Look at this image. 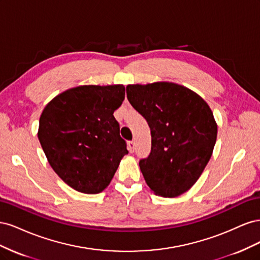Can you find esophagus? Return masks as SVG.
<instances>
[{
	"instance_id": "obj_1",
	"label": "esophagus",
	"mask_w": 260,
	"mask_h": 260,
	"mask_svg": "<svg viewBox=\"0 0 260 260\" xmlns=\"http://www.w3.org/2000/svg\"><path fill=\"white\" fill-rule=\"evenodd\" d=\"M135 148H136V143L133 142V141H129L128 142V149L130 153H133L135 152Z\"/></svg>"
}]
</instances>
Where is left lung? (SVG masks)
<instances>
[{"label":"left lung","instance_id":"left-lung-1","mask_svg":"<svg viewBox=\"0 0 260 260\" xmlns=\"http://www.w3.org/2000/svg\"><path fill=\"white\" fill-rule=\"evenodd\" d=\"M127 98L151 129L152 151L140 160L149 188L177 198L195 184L217 140V122L198 93L174 82L127 85Z\"/></svg>","mask_w":260,"mask_h":260}]
</instances>
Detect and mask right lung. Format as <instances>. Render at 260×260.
Instances as JSON below:
<instances>
[{
    "label": "right lung",
    "instance_id": "right-lung-1",
    "mask_svg": "<svg viewBox=\"0 0 260 260\" xmlns=\"http://www.w3.org/2000/svg\"><path fill=\"white\" fill-rule=\"evenodd\" d=\"M123 100L122 84L79 85L61 92L44 107L39 141L53 170L74 190L104 191L128 154L114 117Z\"/></svg>",
    "mask_w": 260,
    "mask_h": 260
}]
</instances>
